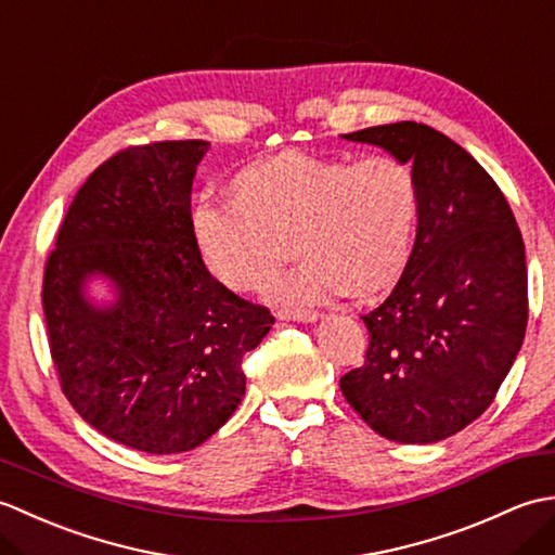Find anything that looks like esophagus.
<instances>
[{"mask_svg":"<svg viewBox=\"0 0 555 555\" xmlns=\"http://www.w3.org/2000/svg\"><path fill=\"white\" fill-rule=\"evenodd\" d=\"M279 320H284V317H293V320H298L302 324H314L317 320H320V312L317 310H305V308H288V310H276L274 312Z\"/></svg>","mask_w":555,"mask_h":555,"instance_id":"34e87169","label":"esophagus"}]
</instances>
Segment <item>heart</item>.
Here are the masks:
<instances>
[{"instance_id":"b5f03b06","label":"heart","mask_w":555,"mask_h":555,"mask_svg":"<svg viewBox=\"0 0 555 555\" xmlns=\"http://www.w3.org/2000/svg\"><path fill=\"white\" fill-rule=\"evenodd\" d=\"M417 223V185L405 164H356L286 152L235 176V195L193 209V231L211 274L253 293L296 238L300 264L274 276L269 296L286 305L372 293L405 264Z\"/></svg>"}]
</instances>
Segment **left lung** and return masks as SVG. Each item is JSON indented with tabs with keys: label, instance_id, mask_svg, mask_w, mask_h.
Masks as SVG:
<instances>
[{
	"label": "left lung",
	"instance_id": "1",
	"mask_svg": "<svg viewBox=\"0 0 555 555\" xmlns=\"http://www.w3.org/2000/svg\"><path fill=\"white\" fill-rule=\"evenodd\" d=\"M344 138L412 164L417 235L391 296L362 317L367 356L340 391L384 439L436 443L491 405L522 348V235L481 164L431 126L398 121Z\"/></svg>",
	"mask_w": 555,
	"mask_h": 555
}]
</instances>
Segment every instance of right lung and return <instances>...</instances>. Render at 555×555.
Returning a JSON list of instances; mask_svg holds the SVG:
<instances>
[{"instance_id":"add662e5","label":"right lung","mask_w":555,"mask_h":555,"mask_svg":"<svg viewBox=\"0 0 555 555\" xmlns=\"http://www.w3.org/2000/svg\"><path fill=\"white\" fill-rule=\"evenodd\" d=\"M205 140L128 147L88 176L47 257L42 308L68 403L155 455L193 451L245 396L241 360L274 317L209 274L191 191ZM92 280L111 296L98 301Z\"/></svg>"}]
</instances>
